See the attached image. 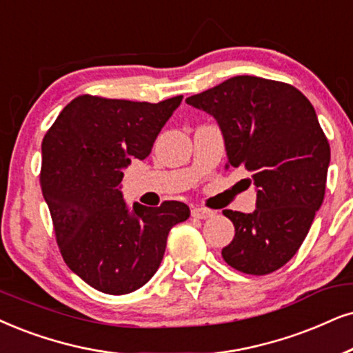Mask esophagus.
<instances>
[{
    "label": "esophagus",
    "mask_w": 353,
    "mask_h": 353,
    "mask_svg": "<svg viewBox=\"0 0 353 353\" xmlns=\"http://www.w3.org/2000/svg\"><path fill=\"white\" fill-rule=\"evenodd\" d=\"M213 215H215V212H213V210H208L203 207L192 208V216L199 218V220H207V218H212Z\"/></svg>",
    "instance_id": "obj_1"
}]
</instances>
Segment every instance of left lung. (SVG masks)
Returning a JSON list of instances; mask_svg holds the SVG:
<instances>
[{
    "label": "left lung",
    "instance_id": "1",
    "mask_svg": "<svg viewBox=\"0 0 353 353\" xmlns=\"http://www.w3.org/2000/svg\"><path fill=\"white\" fill-rule=\"evenodd\" d=\"M185 102L216 120L228 166L244 168L256 210H225L234 238L221 256L233 269L270 274L295 256L324 200L331 148L314 107L296 88L233 77Z\"/></svg>",
    "mask_w": 353,
    "mask_h": 353
}]
</instances>
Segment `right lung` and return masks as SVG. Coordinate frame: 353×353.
Here are the masks:
<instances>
[{
	"label": "right lung",
	"mask_w": 353,
	"mask_h": 353,
	"mask_svg": "<svg viewBox=\"0 0 353 353\" xmlns=\"http://www.w3.org/2000/svg\"><path fill=\"white\" fill-rule=\"evenodd\" d=\"M182 96L158 104L79 96L42 141L40 187L66 265L92 288L127 295L156 274L185 203H128L123 169L151 153Z\"/></svg>",
	"instance_id": "add662e5"
}]
</instances>
